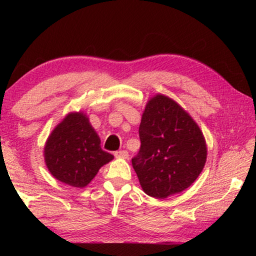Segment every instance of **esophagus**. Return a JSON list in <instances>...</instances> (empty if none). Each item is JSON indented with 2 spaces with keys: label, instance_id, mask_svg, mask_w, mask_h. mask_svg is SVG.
Returning <instances> with one entry per match:
<instances>
[{
  "label": "esophagus",
  "instance_id": "1",
  "mask_svg": "<svg viewBox=\"0 0 256 256\" xmlns=\"http://www.w3.org/2000/svg\"><path fill=\"white\" fill-rule=\"evenodd\" d=\"M114 156L116 158H123V159H126L128 157V152L126 150H120V151H116L114 154Z\"/></svg>",
  "mask_w": 256,
  "mask_h": 256
}]
</instances>
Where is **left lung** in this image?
I'll list each match as a JSON object with an SVG mask.
<instances>
[{
    "mask_svg": "<svg viewBox=\"0 0 256 256\" xmlns=\"http://www.w3.org/2000/svg\"><path fill=\"white\" fill-rule=\"evenodd\" d=\"M132 159L144 192L166 198L190 188L206 162V142L198 123L174 99L157 94L146 102Z\"/></svg>",
    "mask_w": 256,
    "mask_h": 256,
    "instance_id": "obj_1",
    "label": "left lung"
}]
</instances>
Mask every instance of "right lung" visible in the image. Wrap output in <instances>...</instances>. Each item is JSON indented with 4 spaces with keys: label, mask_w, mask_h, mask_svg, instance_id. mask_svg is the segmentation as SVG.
<instances>
[{
    "label": "right lung",
    "mask_w": 256,
    "mask_h": 256,
    "mask_svg": "<svg viewBox=\"0 0 256 256\" xmlns=\"http://www.w3.org/2000/svg\"><path fill=\"white\" fill-rule=\"evenodd\" d=\"M48 172L73 188H84L114 156L100 148V138L84 112H71L56 125L44 146Z\"/></svg>",
    "instance_id": "obj_1"
}]
</instances>
